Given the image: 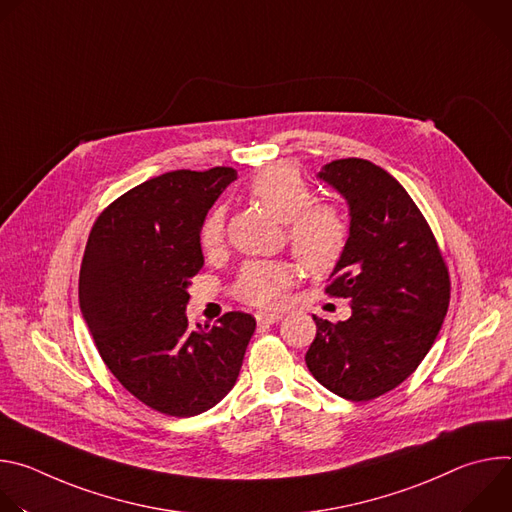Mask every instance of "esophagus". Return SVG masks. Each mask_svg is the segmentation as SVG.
Wrapping results in <instances>:
<instances>
[{"instance_id": "esophagus-1", "label": "esophagus", "mask_w": 512, "mask_h": 512, "mask_svg": "<svg viewBox=\"0 0 512 512\" xmlns=\"http://www.w3.org/2000/svg\"><path fill=\"white\" fill-rule=\"evenodd\" d=\"M279 320H281V316H279V314H267V312H261V314H257V322H259L261 326L277 324Z\"/></svg>"}]
</instances>
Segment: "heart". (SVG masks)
<instances>
[{
	"label": "heart",
	"instance_id": "heart-1",
	"mask_svg": "<svg viewBox=\"0 0 512 512\" xmlns=\"http://www.w3.org/2000/svg\"><path fill=\"white\" fill-rule=\"evenodd\" d=\"M247 190L285 223L287 243L308 271L324 273L340 263L350 241L348 218L334 202L314 198L312 186L294 166L271 164L257 170ZM223 243L225 210L214 206L198 227V245L206 255H214ZM296 277L298 269L291 261H247L237 273L233 296L257 308H275Z\"/></svg>",
	"mask_w": 512,
	"mask_h": 512
}]
</instances>
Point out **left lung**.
I'll list each match as a JSON object with an SVG mask.
<instances>
[{
    "instance_id": "8db88e82",
    "label": "left lung",
    "mask_w": 512,
    "mask_h": 512,
    "mask_svg": "<svg viewBox=\"0 0 512 512\" xmlns=\"http://www.w3.org/2000/svg\"><path fill=\"white\" fill-rule=\"evenodd\" d=\"M350 208V241L326 294L348 298L352 316H314L306 352L314 379L348 401L401 385L429 352L450 306L444 255L407 190L369 160H334L318 174Z\"/></svg>"
}]
</instances>
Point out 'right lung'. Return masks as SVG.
<instances>
[{
	"mask_svg": "<svg viewBox=\"0 0 512 512\" xmlns=\"http://www.w3.org/2000/svg\"><path fill=\"white\" fill-rule=\"evenodd\" d=\"M237 178L233 168L176 170L113 200L91 229L79 302L115 379L172 415L208 411L237 383L255 318L229 312L188 328V285L202 265L198 227Z\"/></svg>",
	"mask_w": 512,
	"mask_h": 512,
	"instance_id": "add662e5",
	"label": "right lung"
}]
</instances>
